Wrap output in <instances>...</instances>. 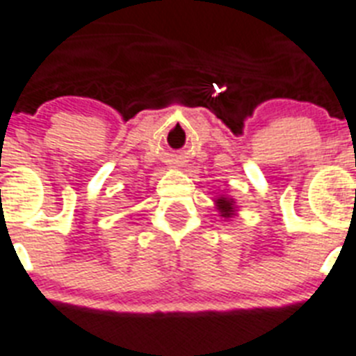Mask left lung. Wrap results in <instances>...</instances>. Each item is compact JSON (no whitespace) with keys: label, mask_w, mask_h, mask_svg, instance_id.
I'll use <instances>...</instances> for the list:
<instances>
[{"label":"left lung","mask_w":356,"mask_h":356,"mask_svg":"<svg viewBox=\"0 0 356 356\" xmlns=\"http://www.w3.org/2000/svg\"><path fill=\"white\" fill-rule=\"evenodd\" d=\"M216 204H218V209H220V213H222V216L229 218V216L233 214V200L220 196V198L216 200Z\"/></svg>","instance_id":"8db88e82"}]
</instances>
